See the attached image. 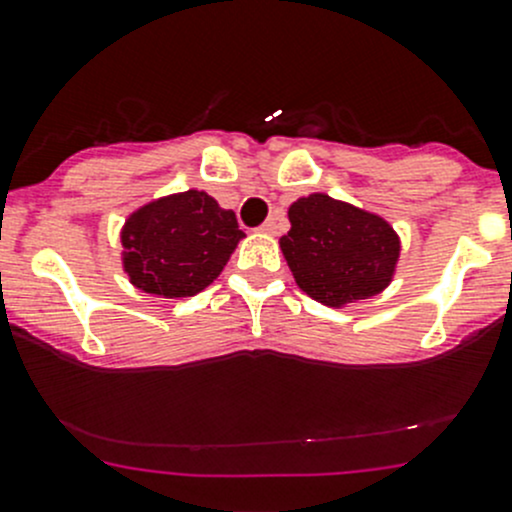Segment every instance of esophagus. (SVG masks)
Instances as JSON below:
<instances>
[{
  "label": "esophagus",
  "mask_w": 512,
  "mask_h": 512,
  "mask_svg": "<svg viewBox=\"0 0 512 512\" xmlns=\"http://www.w3.org/2000/svg\"><path fill=\"white\" fill-rule=\"evenodd\" d=\"M277 220H280V217H277V215L267 217V222H265V225L260 227V230H262V232H267V235H275L277 227H280V222H277Z\"/></svg>",
  "instance_id": "1"
}]
</instances>
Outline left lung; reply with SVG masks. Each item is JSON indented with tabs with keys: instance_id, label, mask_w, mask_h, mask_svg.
Here are the masks:
<instances>
[{
	"instance_id": "left-lung-1",
	"label": "left lung",
	"mask_w": 512,
	"mask_h": 512,
	"mask_svg": "<svg viewBox=\"0 0 512 512\" xmlns=\"http://www.w3.org/2000/svg\"><path fill=\"white\" fill-rule=\"evenodd\" d=\"M290 232L280 237L295 282L330 307L367 300L390 285L400 237L380 215L315 192L292 202Z\"/></svg>"
}]
</instances>
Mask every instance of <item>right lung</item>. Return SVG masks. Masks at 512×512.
Returning a JSON list of instances; mask_svg holds the SVG:
<instances>
[{
    "instance_id": "1",
    "label": "right lung",
    "mask_w": 512,
    "mask_h": 512,
    "mask_svg": "<svg viewBox=\"0 0 512 512\" xmlns=\"http://www.w3.org/2000/svg\"><path fill=\"white\" fill-rule=\"evenodd\" d=\"M245 232L232 210L200 190L147 202L122 227L130 282L160 297H192L222 272Z\"/></svg>"
}]
</instances>
